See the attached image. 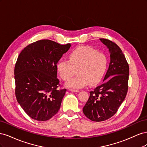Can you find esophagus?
<instances>
[{"label":"esophagus","instance_id":"esophagus-1","mask_svg":"<svg viewBox=\"0 0 147 147\" xmlns=\"http://www.w3.org/2000/svg\"><path fill=\"white\" fill-rule=\"evenodd\" d=\"M70 91H72V92H79V91H78V90H72V89H70Z\"/></svg>","mask_w":147,"mask_h":147}]
</instances>
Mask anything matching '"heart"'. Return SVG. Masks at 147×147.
<instances>
[{
  "label": "heart",
  "mask_w": 147,
  "mask_h": 147,
  "mask_svg": "<svg viewBox=\"0 0 147 147\" xmlns=\"http://www.w3.org/2000/svg\"><path fill=\"white\" fill-rule=\"evenodd\" d=\"M69 60H59L57 70L65 81L73 77L77 70V76L65 83L69 88H82L89 83L91 85L99 83L107 70V57L104 53L91 47H80L75 49L69 54Z\"/></svg>",
  "instance_id": "heart-1"
}]
</instances>
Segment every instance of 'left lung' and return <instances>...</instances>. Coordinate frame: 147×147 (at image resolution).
Instances as JSON below:
<instances>
[{"label": "left lung", "instance_id": "obj_1", "mask_svg": "<svg viewBox=\"0 0 147 147\" xmlns=\"http://www.w3.org/2000/svg\"><path fill=\"white\" fill-rule=\"evenodd\" d=\"M100 40L109 50L110 63L101 85L90 92L83 112L92 121H103L113 117L125 99L128 90L129 64L121 49L106 38Z\"/></svg>", "mask_w": 147, "mask_h": 147}]
</instances>
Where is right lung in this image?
<instances>
[{
  "label": "right lung",
  "mask_w": 147,
  "mask_h": 147,
  "mask_svg": "<svg viewBox=\"0 0 147 147\" xmlns=\"http://www.w3.org/2000/svg\"><path fill=\"white\" fill-rule=\"evenodd\" d=\"M71 45L40 40L25 47L15 66V95L24 112L34 119L47 121L60 109L66 89H59L57 63Z\"/></svg>",
  "instance_id": "right-lung-1"
}]
</instances>
